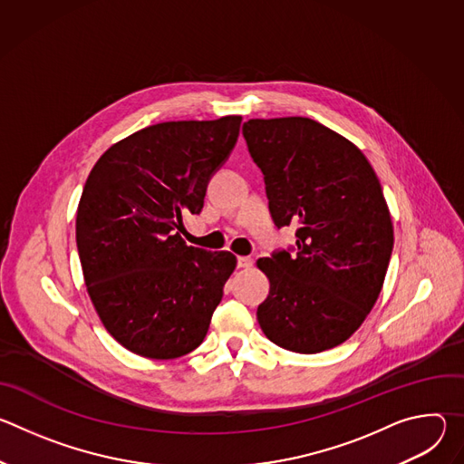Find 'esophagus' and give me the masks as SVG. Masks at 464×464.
<instances>
[{
  "instance_id": "1",
  "label": "esophagus",
  "mask_w": 464,
  "mask_h": 464,
  "mask_svg": "<svg viewBox=\"0 0 464 464\" xmlns=\"http://www.w3.org/2000/svg\"><path fill=\"white\" fill-rule=\"evenodd\" d=\"M237 266L242 270H247L253 266V258L251 256H238L237 258Z\"/></svg>"
}]
</instances>
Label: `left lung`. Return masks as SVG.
Masks as SVG:
<instances>
[{
	"mask_svg": "<svg viewBox=\"0 0 464 464\" xmlns=\"http://www.w3.org/2000/svg\"><path fill=\"white\" fill-rule=\"evenodd\" d=\"M247 150L277 227L295 246L258 258L270 295L256 319L270 342L315 354L349 340L374 306L392 251L382 185L358 147L308 117L249 119Z\"/></svg>",
	"mask_w": 464,
	"mask_h": 464,
	"instance_id": "obj_1",
	"label": "left lung"
}]
</instances>
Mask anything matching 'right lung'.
Wrapping results in <instances>:
<instances>
[{
    "mask_svg": "<svg viewBox=\"0 0 464 464\" xmlns=\"http://www.w3.org/2000/svg\"><path fill=\"white\" fill-rule=\"evenodd\" d=\"M240 121L147 126L110 147L86 179L77 211L84 281L102 324L131 353L172 360L208 334L237 256L187 246L179 231L185 215H200Z\"/></svg>",
    "mask_w": 464,
    "mask_h": 464,
    "instance_id": "right-lung-1",
    "label": "right lung"
}]
</instances>
